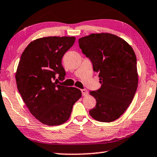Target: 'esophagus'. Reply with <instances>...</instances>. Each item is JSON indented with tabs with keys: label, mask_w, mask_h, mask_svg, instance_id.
I'll return each instance as SVG.
<instances>
[{
	"label": "esophagus",
	"mask_w": 157,
	"mask_h": 157,
	"mask_svg": "<svg viewBox=\"0 0 157 157\" xmlns=\"http://www.w3.org/2000/svg\"><path fill=\"white\" fill-rule=\"evenodd\" d=\"M81 91H82V96H86L88 94V91L86 90V89H82Z\"/></svg>",
	"instance_id": "obj_1"
}]
</instances>
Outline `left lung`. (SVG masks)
<instances>
[{"label": "left lung", "mask_w": 157, "mask_h": 157, "mask_svg": "<svg viewBox=\"0 0 157 157\" xmlns=\"http://www.w3.org/2000/svg\"><path fill=\"white\" fill-rule=\"evenodd\" d=\"M78 42L101 84L98 90L90 91L96 105L89 114L101 122L116 120L132 102L138 87L135 52L124 40L111 33H92Z\"/></svg>", "instance_id": "1"}]
</instances>
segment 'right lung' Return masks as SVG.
<instances>
[{
	"label": "right lung",
	"instance_id": "obj_1",
	"mask_svg": "<svg viewBox=\"0 0 157 157\" xmlns=\"http://www.w3.org/2000/svg\"><path fill=\"white\" fill-rule=\"evenodd\" d=\"M75 37H45L30 43L21 56L16 73L17 89L31 113L45 125L63 124L82 96L79 89L58 84L66 72L64 54L73 45Z\"/></svg>",
	"mask_w": 157,
	"mask_h": 157
}]
</instances>
